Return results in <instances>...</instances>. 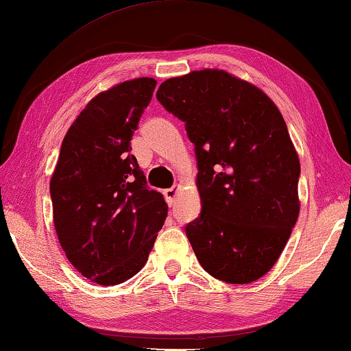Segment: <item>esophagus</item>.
<instances>
[{"label": "esophagus", "mask_w": 351, "mask_h": 351, "mask_svg": "<svg viewBox=\"0 0 351 351\" xmlns=\"http://www.w3.org/2000/svg\"><path fill=\"white\" fill-rule=\"evenodd\" d=\"M180 189H181V186H180V184H175L173 187L167 189V191L164 192V195H165V202L169 203V206H173V204H175L178 193H180Z\"/></svg>", "instance_id": "34e87169"}]
</instances>
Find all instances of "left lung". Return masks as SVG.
<instances>
[{"instance_id": "left-lung-1", "label": "left lung", "mask_w": 351, "mask_h": 351, "mask_svg": "<svg viewBox=\"0 0 351 351\" xmlns=\"http://www.w3.org/2000/svg\"><path fill=\"white\" fill-rule=\"evenodd\" d=\"M156 97L195 145L202 214L186 226L198 263L250 285L280 258L300 214V159L269 95L219 69L170 77Z\"/></svg>"}]
</instances>
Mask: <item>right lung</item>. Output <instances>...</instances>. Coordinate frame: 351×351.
Segmentation results:
<instances>
[{"mask_svg": "<svg viewBox=\"0 0 351 351\" xmlns=\"http://www.w3.org/2000/svg\"><path fill=\"white\" fill-rule=\"evenodd\" d=\"M154 87L153 77H136L93 97L66 131L49 181L60 247L101 286L125 282L147 264L169 210L130 153Z\"/></svg>", "mask_w": 351, "mask_h": 351, "instance_id": "right-lung-1", "label": "right lung"}]
</instances>
